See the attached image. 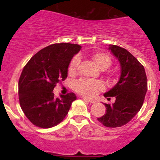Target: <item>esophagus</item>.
<instances>
[{
	"label": "esophagus",
	"instance_id": "esophagus-1",
	"mask_svg": "<svg viewBox=\"0 0 160 160\" xmlns=\"http://www.w3.org/2000/svg\"><path fill=\"white\" fill-rule=\"evenodd\" d=\"M83 99L84 100V101H88V102L90 103V104H94V103H96V101H95V100H93V99H88V98H83Z\"/></svg>",
	"mask_w": 160,
	"mask_h": 160
}]
</instances>
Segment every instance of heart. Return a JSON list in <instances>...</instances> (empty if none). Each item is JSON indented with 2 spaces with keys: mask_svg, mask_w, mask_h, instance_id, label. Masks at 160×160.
Segmentation results:
<instances>
[{
  "mask_svg": "<svg viewBox=\"0 0 160 160\" xmlns=\"http://www.w3.org/2000/svg\"><path fill=\"white\" fill-rule=\"evenodd\" d=\"M91 59L96 64L97 67L101 70H104L111 65V59L108 55L104 52H97L91 56ZM80 59L75 57L72 59L68 68V72L70 75H74L78 70ZM76 91L85 97L92 98L98 94L100 91L104 90V85L101 81L98 80H80L74 85Z\"/></svg>",
  "mask_w": 160,
  "mask_h": 160,
  "instance_id": "heart-1",
  "label": "heart"
}]
</instances>
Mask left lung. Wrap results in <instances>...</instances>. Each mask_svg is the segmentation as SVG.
Returning a JSON list of instances; mask_svg holds the SVG:
<instances>
[{
	"instance_id": "left-lung-1",
	"label": "left lung",
	"mask_w": 160,
	"mask_h": 160,
	"mask_svg": "<svg viewBox=\"0 0 160 160\" xmlns=\"http://www.w3.org/2000/svg\"><path fill=\"white\" fill-rule=\"evenodd\" d=\"M108 49L120 64L121 75L118 83L104 96L114 97L112 104L104 103L106 114L98 120L109 128L126 125L140 111L147 91V77L145 68L138 59L125 49L109 45Z\"/></svg>"
}]
</instances>
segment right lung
I'll return each mask as SVG.
<instances>
[{
  "mask_svg": "<svg viewBox=\"0 0 160 160\" xmlns=\"http://www.w3.org/2000/svg\"><path fill=\"white\" fill-rule=\"evenodd\" d=\"M81 46L58 43L41 49L25 65L18 81L21 108L33 125L49 128L60 123L77 96L70 93L55 98L56 83L65 80L72 57Z\"/></svg>",
  "mask_w": 160,
  "mask_h": 160,
  "instance_id": "add662e5",
  "label": "right lung"
}]
</instances>
